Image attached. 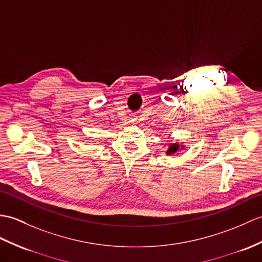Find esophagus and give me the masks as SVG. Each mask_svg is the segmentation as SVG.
<instances>
[{
  "mask_svg": "<svg viewBox=\"0 0 262 262\" xmlns=\"http://www.w3.org/2000/svg\"><path fill=\"white\" fill-rule=\"evenodd\" d=\"M136 120V118H132V120L130 121H135Z\"/></svg>",
  "mask_w": 262,
  "mask_h": 262,
  "instance_id": "esophagus-1",
  "label": "esophagus"
}]
</instances>
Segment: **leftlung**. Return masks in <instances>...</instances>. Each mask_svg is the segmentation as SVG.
I'll list each match as a JSON object with an SVG mask.
<instances>
[{
	"instance_id": "obj_1",
	"label": "left lung",
	"mask_w": 262,
	"mask_h": 262,
	"mask_svg": "<svg viewBox=\"0 0 262 262\" xmlns=\"http://www.w3.org/2000/svg\"><path fill=\"white\" fill-rule=\"evenodd\" d=\"M185 149V145L184 144H180L178 142L175 143H169L167 145V148L165 150V154L167 156H174V155H179L181 154L182 150Z\"/></svg>"
}]
</instances>
